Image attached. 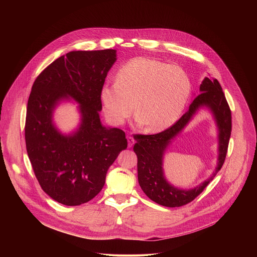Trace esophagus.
I'll list each match as a JSON object with an SVG mask.
<instances>
[{"mask_svg": "<svg viewBox=\"0 0 257 257\" xmlns=\"http://www.w3.org/2000/svg\"><path fill=\"white\" fill-rule=\"evenodd\" d=\"M135 145V140L132 137H127V147H132Z\"/></svg>", "mask_w": 257, "mask_h": 257, "instance_id": "obj_1", "label": "esophagus"}]
</instances>
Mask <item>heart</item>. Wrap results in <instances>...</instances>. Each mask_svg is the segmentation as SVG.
I'll return each mask as SVG.
<instances>
[{"label":"heart","mask_w":257,"mask_h":257,"mask_svg":"<svg viewBox=\"0 0 257 257\" xmlns=\"http://www.w3.org/2000/svg\"><path fill=\"white\" fill-rule=\"evenodd\" d=\"M190 91V79L181 67L137 57L117 70L115 83L102 87L100 97L111 123H123L135 108L147 132L160 133L178 120Z\"/></svg>","instance_id":"b5f03b06"}]
</instances>
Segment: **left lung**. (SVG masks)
I'll return each instance as SVG.
<instances>
[{"instance_id": "obj_1", "label": "left lung", "mask_w": 257, "mask_h": 257, "mask_svg": "<svg viewBox=\"0 0 257 257\" xmlns=\"http://www.w3.org/2000/svg\"><path fill=\"white\" fill-rule=\"evenodd\" d=\"M206 105L212 110L219 128V161L213 175L191 190H180L164 178L162 158L166 147L188 122L199 107ZM231 133V111L217 79L206 77L200 85V94L193 100L189 110L169 128L156 135H135L134 151L138 156L139 183L153 202L169 208L181 207L198 197L217 175L224 162Z\"/></svg>"}]
</instances>
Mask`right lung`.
<instances>
[{"instance_id": "obj_1", "label": "right lung", "mask_w": 257, "mask_h": 257, "mask_svg": "<svg viewBox=\"0 0 257 257\" xmlns=\"http://www.w3.org/2000/svg\"><path fill=\"white\" fill-rule=\"evenodd\" d=\"M115 50L71 51L37 76L28 102L25 139L27 151L41 189L56 202L79 206L96 197L107 171L127 147L123 131L101 123L100 92ZM80 104L82 118L71 136L52 123V111L63 98Z\"/></svg>"}]
</instances>
